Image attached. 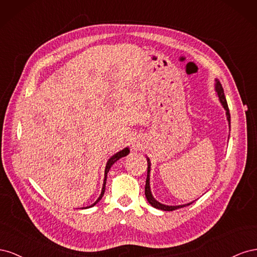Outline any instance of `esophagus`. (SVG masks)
Returning <instances> with one entry per match:
<instances>
[{
  "mask_svg": "<svg viewBox=\"0 0 257 257\" xmlns=\"http://www.w3.org/2000/svg\"><path fill=\"white\" fill-rule=\"evenodd\" d=\"M141 146H142V145H141V142H139L138 138L134 137L133 139H132V147H133L134 149H137V148H139Z\"/></svg>",
  "mask_w": 257,
  "mask_h": 257,
  "instance_id": "obj_1",
  "label": "esophagus"
}]
</instances>
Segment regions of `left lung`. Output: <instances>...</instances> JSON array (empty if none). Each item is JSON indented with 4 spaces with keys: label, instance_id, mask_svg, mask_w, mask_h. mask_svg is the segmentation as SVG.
Wrapping results in <instances>:
<instances>
[{
    "label": "left lung",
    "instance_id": "8db88e82",
    "mask_svg": "<svg viewBox=\"0 0 257 257\" xmlns=\"http://www.w3.org/2000/svg\"><path fill=\"white\" fill-rule=\"evenodd\" d=\"M214 88H215V92H216V94H217V97H219V99H220V103L222 104L225 111H226V118H227V122H228V126L230 128V113H229V109H228V106H227L226 98H225V95H224V90L222 88V84L217 79H215ZM147 162H148V173H147V180H146V186H145V194H146L147 200L149 201V204L152 207L157 208V209H160V210H163V211H173V210L182 208V207H185V206H189V205H191L193 203V201H191V203H188V204H185V205H178V206H168V205H164V204L159 203V201L153 197L152 193H151V188H150L151 162H150V159L148 158V157H147Z\"/></svg>",
    "mask_w": 257,
    "mask_h": 257
}]
</instances>
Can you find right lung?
Segmentation results:
<instances>
[{
    "label": "right lung",
    "instance_id": "right-lung-1",
    "mask_svg": "<svg viewBox=\"0 0 257 257\" xmlns=\"http://www.w3.org/2000/svg\"><path fill=\"white\" fill-rule=\"evenodd\" d=\"M130 153V149L126 147V148H124V149H122V150H120L119 152H116L115 154H113L112 157L107 161V164H106V167H105V177H104V183H103V188H102V192H100V195H99V197L96 199V201L94 204H92L91 206H89V207H85V209L87 208H91V207H93V206H95L98 201L102 199V197L104 196V193H105V188H106V180H107V174H108V172H109V169H110V167L114 164V163L118 161V160H120L121 158H124V157H126V155Z\"/></svg>",
    "mask_w": 257,
    "mask_h": 257
}]
</instances>
